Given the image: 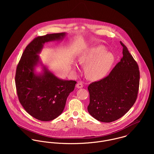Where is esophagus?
Instances as JSON below:
<instances>
[{"label": "esophagus", "instance_id": "1", "mask_svg": "<svg viewBox=\"0 0 154 154\" xmlns=\"http://www.w3.org/2000/svg\"><path fill=\"white\" fill-rule=\"evenodd\" d=\"M84 87V85L81 82H78L77 84H76V87L78 88H82Z\"/></svg>", "mask_w": 154, "mask_h": 154}]
</instances>
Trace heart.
I'll list each match as a JSON object with an SVG mask.
<instances>
[{
    "mask_svg": "<svg viewBox=\"0 0 154 154\" xmlns=\"http://www.w3.org/2000/svg\"><path fill=\"white\" fill-rule=\"evenodd\" d=\"M104 46H98L89 50L79 58V63L87 66L85 74L91 80H99L108 73L114 63V58L110 53H106ZM74 68L78 69L76 65Z\"/></svg>",
    "mask_w": 154,
    "mask_h": 154,
    "instance_id": "1",
    "label": "heart"
}]
</instances>
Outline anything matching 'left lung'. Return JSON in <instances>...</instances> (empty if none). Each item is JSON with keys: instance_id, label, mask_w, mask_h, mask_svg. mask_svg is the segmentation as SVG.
<instances>
[{"instance_id": "left-lung-1", "label": "left lung", "mask_w": 154, "mask_h": 154, "mask_svg": "<svg viewBox=\"0 0 154 154\" xmlns=\"http://www.w3.org/2000/svg\"><path fill=\"white\" fill-rule=\"evenodd\" d=\"M123 47V57L106 78L92 82L89 113L98 121L109 123L118 120L131 109L137 97L140 72L137 62L127 47Z\"/></svg>"}]
</instances>
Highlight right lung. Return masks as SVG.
<instances>
[{"label": "right lung", "instance_id": "obj_1", "mask_svg": "<svg viewBox=\"0 0 154 154\" xmlns=\"http://www.w3.org/2000/svg\"><path fill=\"white\" fill-rule=\"evenodd\" d=\"M65 32L35 37L26 47L17 65L15 85L18 97L25 111L41 121H50L60 116L65 109L69 94L76 82L62 80L44 67L43 75H36L34 69L39 62L37 55L45 43L59 40Z\"/></svg>", "mask_w": 154, "mask_h": 154}]
</instances>
